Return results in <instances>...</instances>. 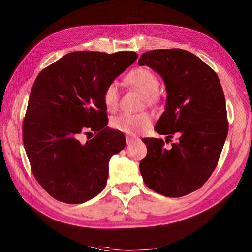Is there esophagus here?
Here are the masks:
<instances>
[{
    "mask_svg": "<svg viewBox=\"0 0 252 252\" xmlns=\"http://www.w3.org/2000/svg\"><path fill=\"white\" fill-rule=\"evenodd\" d=\"M136 141H138V139L133 138V136H129V135L126 136V143H127V145H132Z\"/></svg>",
    "mask_w": 252,
    "mask_h": 252,
    "instance_id": "1",
    "label": "esophagus"
}]
</instances>
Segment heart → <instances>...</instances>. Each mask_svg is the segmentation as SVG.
Wrapping results in <instances>:
<instances>
[{
  "label": "heart",
  "mask_w": 252,
  "mask_h": 252,
  "mask_svg": "<svg viewBox=\"0 0 252 252\" xmlns=\"http://www.w3.org/2000/svg\"><path fill=\"white\" fill-rule=\"evenodd\" d=\"M126 82L132 87L139 89L146 96L147 101L155 100L156 91L158 88V81L155 73L147 68H135L127 74ZM103 101L106 107L113 110L119 103V88L117 83L108 84L103 93ZM151 124V117L148 112L122 113L113 118L112 127L121 132L138 135L146 130Z\"/></svg>",
  "instance_id": "obj_1"
}]
</instances>
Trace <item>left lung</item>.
Here are the masks:
<instances>
[{"instance_id": "left-lung-1", "label": "left lung", "mask_w": 252, "mask_h": 252, "mask_svg": "<svg viewBox=\"0 0 252 252\" xmlns=\"http://www.w3.org/2000/svg\"><path fill=\"white\" fill-rule=\"evenodd\" d=\"M139 65L161 75L167 91L165 111L155 130L178 142L164 148L161 139H143L147 156L140 171L147 187L180 197L201 188L216 169L228 134L224 91L217 73L183 49H157L143 53Z\"/></svg>"}]
</instances>
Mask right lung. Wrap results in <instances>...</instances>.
I'll list each match as a JSON object with an SVG mask.
<instances>
[{
  "label": "right lung",
  "instance_id": "right-lung-1",
  "mask_svg": "<svg viewBox=\"0 0 252 252\" xmlns=\"http://www.w3.org/2000/svg\"><path fill=\"white\" fill-rule=\"evenodd\" d=\"M138 55L74 51L43 69L30 91L23 143L36 181L56 200L81 204L105 188L108 164L125 147L107 127L104 89ZM95 133L83 143V134Z\"/></svg>",
  "mask_w": 252,
  "mask_h": 252
}]
</instances>
